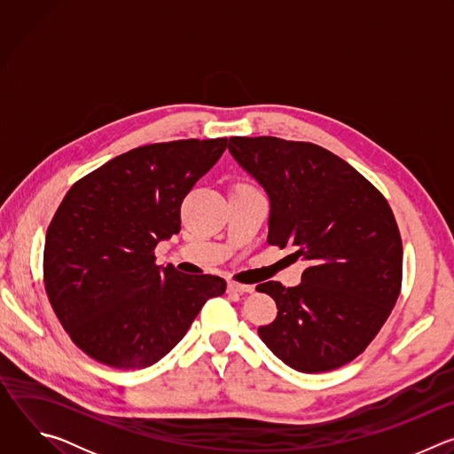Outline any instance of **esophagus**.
<instances>
[{
	"instance_id": "esophagus-1",
	"label": "esophagus",
	"mask_w": 454,
	"mask_h": 454,
	"mask_svg": "<svg viewBox=\"0 0 454 454\" xmlns=\"http://www.w3.org/2000/svg\"><path fill=\"white\" fill-rule=\"evenodd\" d=\"M228 291H230V293H237V294H246V293H253L254 287H253V286L237 284V282H228Z\"/></svg>"
}]
</instances>
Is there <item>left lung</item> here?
Masks as SVG:
<instances>
[{"mask_svg":"<svg viewBox=\"0 0 454 454\" xmlns=\"http://www.w3.org/2000/svg\"><path fill=\"white\" fill-rule=\"evenodd\" d=\"M239 165L270 196L271 246H296L301 284L256 286L278 309L258 336L291 368L336 370L356 359L390 316L403 284V240L382 193L345 160L309 142L233 137Z\"/></svg>","mask_w":454,"mask_h":454,"instance_id":"1","label":"left lung"}]
</instances>
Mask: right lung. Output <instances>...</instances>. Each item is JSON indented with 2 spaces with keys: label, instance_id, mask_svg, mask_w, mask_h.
<instances>
[{
  "label": "right lung",
  "instance_id": "1",
  "mask_svg": "<svg viewBox=\"0 0 454 454\" xmlns=\"http://www.w3.org/2000/svg\"><path fill=\"white\" fill-rule=\"evenodd\" d=\"M228 138L137 147L79 179L44 240L48 300L72 341L95 361L140 370L186 334L226 282L156 266L154 247L181 230L186 193L223 156Z\"/></svg>",
  "mask_w": 454,
  "mask_h": 454
}]
</instances>
